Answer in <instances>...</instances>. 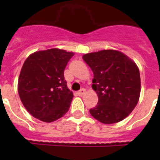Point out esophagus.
<instances>
[{
  "label": "esophagus",
  "mask_w": 160,
  "mask_h": 160,
  "mask_svg": "<svg viewBox=\"0 0 160 160\" xmlns=\"http://www.w3.org/2000/svg\"><path fill=\"white\" fill-rule=\"evenodd\" d=\"M85 90L84 89V88H83V89H81V90H80L79 91H78L77 94L79 95H83L84 94H85Z\"/></svg>",
  "instance_id": "1"
}]
</instances>
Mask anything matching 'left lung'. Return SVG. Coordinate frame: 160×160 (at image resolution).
Segmentation results:
<instances>
[{
  "label": "left lung",
  "mask_w": 160,
  "mask_h": 160,
  "mask_svg": "<svg viewBox=\"0 0 160 160\" xmlns=\"http://www.w3.org/2000/svg\"><path fill=\"white\" fill-rule=\"evenodd\" d=\"M85 60L94 73L93 90L98 104L90 114L103 124L123 120L135 108L140 95V75L136 64L114 50L85 54Z\"/></svg>",
  "instance_id": "obj_1"
}]
</instances>
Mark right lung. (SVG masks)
<instances>
[{"instance_id": "1", "label": "right lung", "mask_w": 160, "mask_h": 160, "mask_svg": "<svg viewBox=\"0 0 160 160\" xmlns=\"http://www.w3.org/2000/svg\"><path fill=\"white\" fill-rule=\"evenodd\" d=\"M73 55V52L54 48L36 51L24 62L18 93L32 116L50 123L69 110L74 96L67 87L64 70Z\"/></svg>"}]
</instances>
